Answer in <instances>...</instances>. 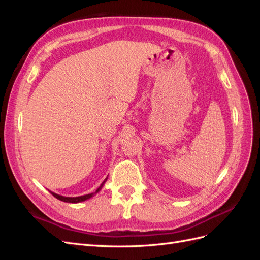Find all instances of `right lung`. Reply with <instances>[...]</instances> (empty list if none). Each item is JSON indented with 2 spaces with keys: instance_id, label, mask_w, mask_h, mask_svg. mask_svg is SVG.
<instances>
[{
  "instance_id": "right-lung-1",
  "label": "right lung",
  "mask_w": 260,
  "mask_h": 260,
  "mask_svg": "<svg viewBox=\"0 0 260 260\" xmlns=\"http://www.w3.org/2000/svg\"><path fill=\"white\" fill-rule=\"evenodd\" d=\"M107 179H105L104 181H103V183L101 184V186L98 188V190L94 192V193H91V194H86V195H82V196H78V198H65V196H61V195H58V194H55V193H52V195L54 196V198H56L57 200H59V201H62V202H67V203H79V202H83V201H85V200H88V199H90V198H92V196L94 195V194H96L101 188H102V186H103V184L105 183V181H106Z\"/></svg>"
}]
</instances>
